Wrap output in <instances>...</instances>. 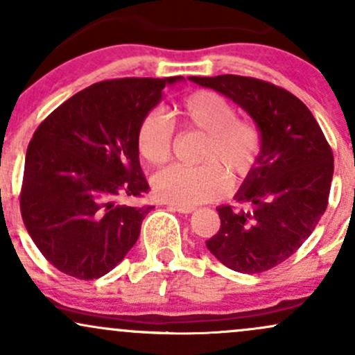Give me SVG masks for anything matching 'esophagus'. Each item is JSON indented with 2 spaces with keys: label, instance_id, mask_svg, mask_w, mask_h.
I'll list each match as a JSON object with an SVG mask.
<instances>
[{
  "label": "esophagus",
  "instance_id": "esophagus-1",
  "mask_svg": "<svg viewBox=\"0 0 355 355\" xmlns=\"http://www.w3.org/2000/svg\"><path fill=\"white\" fill-rule=\"evenodd\" d=\"M170 209L172 210H175V211H178V214H191V211H193L195 209L193 207H183V205H175V203H170Z\"/></svg>",
  "mask_w": 355,
  "mask_h": 355
}]
</instances>
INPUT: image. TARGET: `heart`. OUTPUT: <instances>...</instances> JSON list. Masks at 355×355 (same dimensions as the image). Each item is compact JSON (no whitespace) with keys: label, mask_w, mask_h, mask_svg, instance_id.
I'll use <instances>...</instances> for the list:
<instances>
[{"label":"heart","mask_w":355,"mask_h":355,"mask_svg":"<svg viewBox=\"0 0 355 355\" xmlns=\"http://www.w3.org/2000/svg\"><path fill=\"white\" fill-rule=\"evenodd\" d=\"M185 128L205 135L198 150L200 165H172L153 177L152 187L160 200L193 207L217 200L234 182L245 178L259 165L263 152L260 126L248 118H239L237 108L214 89H195L177 108ZM175 128L160 110H150L141 118L137 146L150 165H164L173 152ZM225 169V173L223 170Z\"/></svg>","instance_id":"obj_1"}]
</instances>
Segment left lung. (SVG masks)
Instances as JSON below:
<instances>
[{"label":"left lung","instance_id":"1","mask_svg":"<svg viewBox=\"0 0 355 355\" xmlns=\"http://www.w3.org/2000/svg\"><path fill=\"white\" fill-rule=\"evenodd\" d=\"M190 80L234 100L263 135L259 165L237 193L248 209L218 207L220 229L207 247L235 272L270 270L302 245L327 209L331 145L311 110L285 88L239 75Z\"/></svg>","mask_w":355,"mask_h":355}]
</instances>
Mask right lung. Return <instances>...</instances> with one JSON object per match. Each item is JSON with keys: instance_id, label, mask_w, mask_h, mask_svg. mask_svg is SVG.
<instances>
[{"instance_id": "obj_1", "label": "right lung", "mask_w": 355, "mask_h": 355, "mask_svg": "<svg viewBox=\"0 0 355 355\" xmlns=\"http://www.w3.org/2000/svg\"><path fill=\"white\" fill-rule=\"evenodd\" d=\"M170 78H115L81 89L40 123L26 150L19 209L44 259L63 274H108L137 243L152 205L138 162L141 118Z\"/></svg>"}]
</instances>
